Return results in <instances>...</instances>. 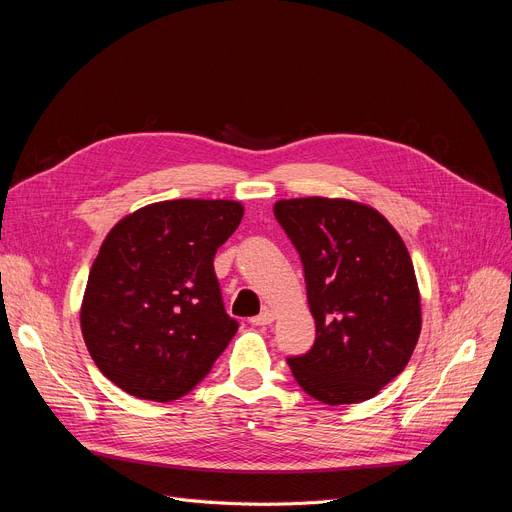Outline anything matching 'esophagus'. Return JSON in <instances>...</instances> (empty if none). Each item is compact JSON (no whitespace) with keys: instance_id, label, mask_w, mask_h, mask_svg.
Wrapping results in <instances>:
<instances>
[{"instance_id":"obj_1","label":"esophagus","mask_w":512,"mask_h":512,"mask_svg":"<svg viewBox=\"0 0 512 512\" xmlns=\"http://www.w3.org/2000/svg\"><path fill=\"white\" fill-rule=\"evenodd\" d=\"M275 320V312H271V309H265V312L254 316L250 322L254 324V327H265V324H271Z\"/></svg>"}]
</instances>
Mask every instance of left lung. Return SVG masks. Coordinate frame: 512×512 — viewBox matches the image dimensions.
<instances>
[{
    "label": "left lung",
    "instance_id": "8db88e82",
    "mask_svg": "<svg viewBox=\"0 0 512 512\" xmlns=\"http://www.w3.org/2000/svg\"><path fill=\"white\" fill-rule=\"evenodd\" d=\"M303 262L316 342L288 359L294 380L329 406L361 404L406 369L421 335V292L399 232L348 198L273 205Z\"/></svg>",
    "mask_w": 512,
    "mask_h": 512
}]
</instances>
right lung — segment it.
I'll return each mask as SVG.
<instances>
[{"label":"right lung","instance_id":"right-lung-1","mask_svg":"<svg viewBox=\"0 0 512 512\" xmlns=\"http://www.w3.org/2000/svg\"><path fill=\"white\" fill-rule=\"evenodd\" d=\"M243 211L239 200H162L108 232L89 271L81 331L121 391L179 399L235 337L239 324L224 309L213 258Z\"/></svg>","mask_w":512,"mask_h":512}]
</instances>
